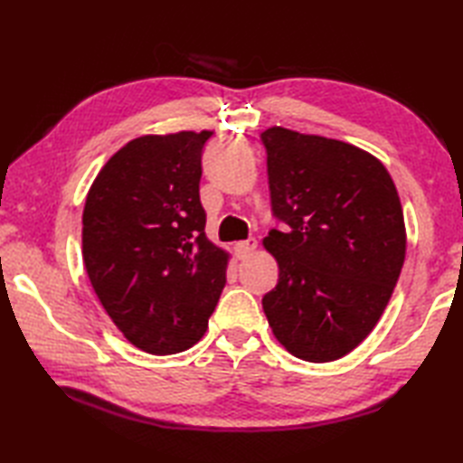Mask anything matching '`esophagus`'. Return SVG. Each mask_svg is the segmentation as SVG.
<instances>
[{"label": "esophagus", "instance_id": "esophagus-1", "mask_svg": "<svg viewBox=\"0 0 463 463\" xmlns=\"http://www.w3.org/2000/svg\"><path fill=\"white\" fill-rule=\"evenodd\" d=\"M257 249V239H247V241H241L234 244V254H237L239 259H249L250 254Z\"/></svg>", "mask_w": 463, "mask_h": 463}]
</instances>
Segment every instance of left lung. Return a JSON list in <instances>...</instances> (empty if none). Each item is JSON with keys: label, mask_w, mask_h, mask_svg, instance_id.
<instances>
[{"label": "left lung", "mask_w": 463, "mask_h": 463, "mask_svg": "<svg viewBox=\"0 0 463 463\" xmlns=\"http://www.w3.org/2000/svg\"><path fill=\"white\" fill-rule=\"evenodd\" d=\"M272 216L264 239L279 284L262 308L274 336L297 358L346 356L376 326L406 257L394 181L376 156L336 139L270 127Z\"/></svg>", "instance_id": "1"}]
</instances>
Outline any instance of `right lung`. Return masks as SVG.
<instances>
[{"label": "right lung", "mask_w": 463, "mask_h": 463, "mask_svg": "<svg viewBox=\"0 0 463 463\" xmlns=\"http://www.w3.org/2000/svg\"><path fill=\"white\" fill-rule=\"evenodd\" d=\"M211 131L145 135L117 151L83 209L97 298L137 348L176 354L203 338L229 254L206 239L201 156Z\"/></svg>", "instance_id": "right-lung-1"}]
</instances>
